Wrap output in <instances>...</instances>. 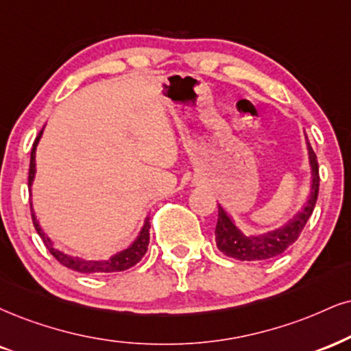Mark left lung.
Wrapping results in <instances>:
<instances>
[{"instance_id":"left-lung-1","label":"left lung","mask_w":351,"mask_h":351,"mask_svg":"<svg viewBox=\"0 0 351 351\" xmlns=\"http://www.w3.org/2000/svg\"><path fill=\"white\" fill-rule=\"evenodd\" d=\"M308 140V138H306ZM308 143V153L311 171H313V184H311V193L308 202L304 203L302 210L295 218L275 231H268L265 234L247 236L232 223L221 205H218V223H216L215 236L216 245L228 257L237 258V261H268L276 255L283 254L289 245H293L300 237L301 231L308 223L309 216L313 215L315 202L319 193V164L315 153Z\"/></svg>"}]
</instances>
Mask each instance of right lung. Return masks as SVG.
<instances>
[{"mask_svg":"<svg viewBox=\"0 0 351 351\" xmlns=\"http://www.w3.org/2000/svg\"><path fill=\"white\" fill-rule=\"evenodd\" d=\"M43 130H40L38 136L36 138L32 145V151H30V166H29V189L34 182V177H36V149L38 145V140H40ZM30 211H32V221L34 226H36V231L38 232V236L42 237L43 244L45 247L50 250V254L58 261L62 265L66 268H71V270L80 271V274H114V271H123L128 270L130 267L136 265L138 262L141 261L143 255L146 254L148 250V244H149V218L145 219V224H143L140 234L132 244L128 245L127 249L122 250V252H117L115 255H112L110 258L107 261H86V258H80V257H73V255H68L62 252L60 249L55 247V244L51 242V239L45 232L42 231L40 224H38L36 215H34L32 210V203H30Z\"/></svg>","mask_w":351,"mask_h":351,"instance_id":"right-lung-1","label":"right lung"}]
</instances>
